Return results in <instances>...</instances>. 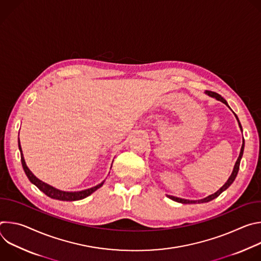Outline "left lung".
I'll return each mask as SVG.
<instances>
[{
    "instance_id": "obj_1",
    "label": "left lung",
    "mask_w": 261,
    "mask_h": 261,
    "mask_svg": "<svg viewBox=\"0 0 261 261\" xmlns=\"http://www.w3.org/2000/svg\"><path fill=\"white\" fill-rule=\"evenodd\" d=\"M207 96H210V97H213V98H215V99H217L218 101H221L222 103H224L226 106H228L229 107V105H228V103L226 102V100L224 99V98H222L219 94H217V93H215V92H212V91H205L204 92ZM236 118H237V120H238V123H239V126H240V128H241V131H243V129H242V125H241V123H240V121H239V119H238V117L236 116ZM244 147H245V140H244V137H243V144H242V147H241V152H240V155H239V158H238V160H237V162H236V164H234V167H233V170H232V172H231V174H230V176L228 177V179H227V181L222 186V187L217 191V192H215L214 194H211V195H208V196H206V197H204V198H202V199H198V200H190V199H184V198H179V197H175V196H170V195H167V197L168 198H170V199H172L173 201H176V202H180V203H203V202H208V201H211V200H213V199H215V198H217L223 191H225L229 186L234 181V179H236V177H237V175H238V172H239V169H240V163H241V159H242V157H243V154H244Z\"/></svg>"
}]
</instances>
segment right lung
Instances as JSON below:
<instances>
[{"label":"right lung","instance_id":"obj_1","mask_svg":"<svg viewBox=\"0 0 261 261\" xmlns=\"http://www.w3.org/2000/svg\"><path fill=\"white\" fill-rule=\"evenodd\" d=\"M18 147H19V152H20V157H21V164H22V168L28 176V178L30 179V181L32 184H34L37 188H38L40 191H42L44 194H46L48 197L54 198V199H58V200H63V201H75V200H81L84 199L86 197H88L89 195H91L92 193H94L97 189H99L100 187H102V185L104 184L105 180L101 181L100 184H98L95 187H92L90 189H86L83 191H75V192H68V191H62L59 190L53 186L42 181L41 179H39L38 177H36L35 174L29 169V167L25 164L24 158H23V154H22V150L20 146V142H19V138H18ZM114 162V161H113ZM111 168V167H110Z\"/></svg>","mask_w":261,"mask_h":261}]
</instances>
